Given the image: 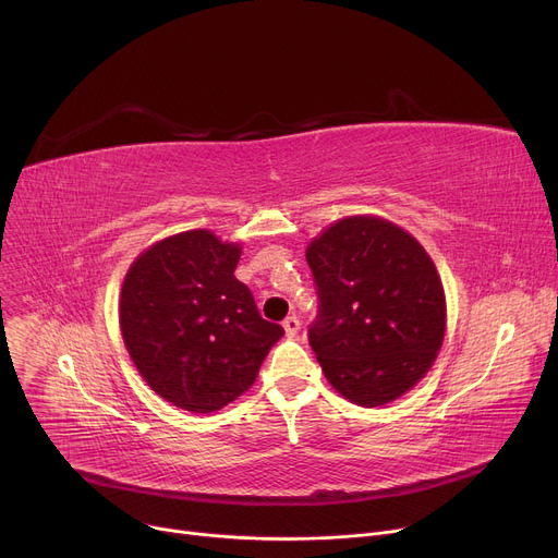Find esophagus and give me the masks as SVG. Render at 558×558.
<instances>
[{
    "label": "esophagus",
    "instance_id": "1",
    "mask_svg": "<svg viewBox=\"0 0 558 558\" xmlns=\"http://www.w3.org/2000/svg\"><path fill=\"white\" fill-rule=\"evenodd\" d=\"M282 328H284L287 337H296V335H299V330H301V320H299V316H287V318L282 320Z\"/></svg>",
    "mask_w": 558,
    "mask_h": 558
}]
</instances>
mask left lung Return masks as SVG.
I'll return each instance as SVG.
<instances>
[{
	"instance_id": "obj_1",
	"label": "left lung",
	"mask_w": 558,
	"mask_h": 558,
	"mask_svg": "<svg viewBox=\"0 0 558 558\" xmlns=\"http://www.w3.org/2000/svg\"><path fill=\"white\" fill-rule=\"evenodd\" d=\"M318 291L310 345L328 383L360 407L393 402L432 368L446 337V291L400 226L339 219L307 246Z\"/></svg>"
}]
</instances>
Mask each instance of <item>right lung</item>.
<instances>
[{"label":"right lung","mask_w":558,"mask_h":558,"mask_svg":"<svg viewBox=\"0 0 558 558\" xmlns=\"http://www.w3.org/2000/svg\"><path fill=\"white\" fill-rule=\"evenodd\" d=\"M242 246L196 228L142 251L124 278L120 328L142 379L192 414L248 391L284 335L234 278Z\"/></svg>","instance_id":"1"}]
</instances>
